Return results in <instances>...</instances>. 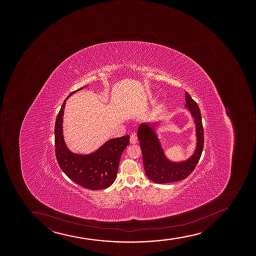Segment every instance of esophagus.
Returning a JSON list of instances; mask_svg holds the SVG:
<instances>
[{"label":"esophagus","instance_id":"34e87169","mask_svg":"<svg viewBox=\"0 0 256 256\" xmlns=\"http://www.w3.org/2000/svg\"><path fill=\"white\" fill-rule=\"evenodd\" d=\"M130 142L132 144H136L138 142V136H136V135H135V134L130 135Z\"/></svg>","mask_w":256,"mask_h":256}]
</instances>
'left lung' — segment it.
I'll return each instance as SVG.
<instances>
[{
  "label": "left lung",
  "mask_w": 256,
  "mask_h": 256,
  "mask_svg": "<svg viewBox=\"0 0 256 256\" xmlns=\"http://www.w3.org/2000/svg\"><path fill=\"white\" fill-rule=\"evenodd\" d=\"M186 106L194 118L196 126L197 148L194 154L184 162H169L162 151L160 142L153 130L142 124L138 130V138L142 153L144 170L148 178L156 184L178 182L190 176L200 160L204 147V130L200 108L188 92H186Z\"/></svg>",
  "instance_id": "obj_1"
}]
</instances>
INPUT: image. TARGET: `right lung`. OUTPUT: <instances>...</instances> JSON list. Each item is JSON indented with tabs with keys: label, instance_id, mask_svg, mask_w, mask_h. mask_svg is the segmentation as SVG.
Here are the masks:
<instances>
[{
	"label": "right lung",
	"instance_id": "1",
	"mask_svg": "<svg viewBox=\"0 0 256 256\" xmlns=\"http://www.w3.org/2000/svg\"><path fill=\"white\" fill-rule=\"evenodd\" d=\"M80 88L78 90H80ZM72 92L62 104L54 126L56 156L60 168L76 184L84 188L98 190L112 186L117 176L118 164L124 150L130 142V136L111 139L96 152L80 156L69 151L62 135V120L66 100L75 93Z\"/></svg>",
	"mask_w": 256,
	"mask_h": 256
}]
</instances>
